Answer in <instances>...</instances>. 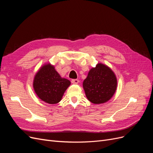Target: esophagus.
Segmentation results:
<instances>
[{
	"instance_id": "obj_1",
	"label": "esophagus",
	"mask_w": 153,
	"mask_h": 153,
	"mask_svg": "<svg viewBox=\"0 0 153 153\" xmlns=\"http://www.w3.org/2000/svg\"><path fill=\"white\" fill-rule=\"evenodd\" d=\"M78 82H79V80H78V79H72L71 80V83L73 84H77Z\"/></svg>"
}]
</instances>
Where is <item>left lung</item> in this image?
Wrapping results in <instances>:
<instances>
[{
    "label": "left lung",
    "mask_w": 153,
    "mask_h": 153,
    "mask_svg": "<svg viewBox=\"0 0 153 153\" xmlns=\"http://www.w3.org/2000/svg\"><path fill=\"white\" fill-rule=\"evenodd\" d=\"M117 78L108 66L98 64L92 68L83 82L85 95L94 104L108 101L114 94L117 88Z\"/></svg>",
    "instance_id": "8db88e82"
}]
</instances>
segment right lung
Masks as SVG:
<instances>
[{
	"label": "right lung",
	"mask_w": 153,
	"mask_h": 153,
	"mask_svg": "<svg viewBox=\"0 0 153 153\" xmlns=\"http://www.w3.org/2000/svg\"><path fill=\"white\" fill-rule=\"evenodd\" d=\"M70 84V81L61 78L54 67L48 64L36 73L33 87L41 100L49 104H56L61 100L64 92Z\"/></svg>",
	"instance_id": "add662e5"
}]
</instances>
